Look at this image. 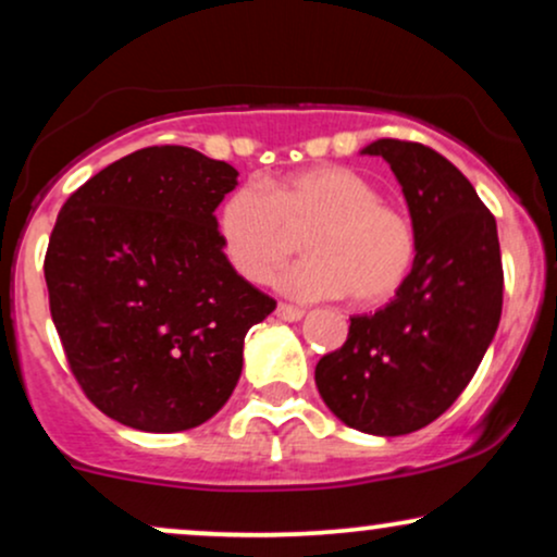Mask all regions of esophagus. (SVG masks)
I'll return each mask as SVG.
<instances>
[{
  "mask_svg": "<svg viewBox=\"0 0 557 557\" xmlns=\"http://www.w3.org/2000/svg\"><path fill=\"white\" fill-rule=\"evenodd\" d=\"M277 319L283 321H300L306 317V311L300 306H290V304H277Z\"/></svg>",
  "mask_w": 557,
  "mask_h": 557,
  "instance_id": "34e87169",
  "label": "esophagus"
}]
</instances>
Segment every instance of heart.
<instances>
[{
  "label": "heart",
  "instance_id": "b5f03b06",
  "mask_svg": "<svg viewBox=\"0 0 557 557\" xmlns=\"http://www.w3.org/2000/svg\"><path fill=\"white\" fill-rule=\"evenodd\" d=\"M306 230L311 257L274 277L287 296L319 300L350 293L355 304L376 306L410 277L418 251L410 218L381 202L376 186L345 165H313L270 186L246 181L218 214L225 259L249 283H267Z\"/></svg>",
  "mask_w": 557,
  "mask_h": 557
}]
</instances>
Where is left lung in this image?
<instances>
[{"mask_svg": "<svg viewBox=\"0 0 557 557\" xmlns=\"http://www.w3.org/2000/svg\"><path fill=\"white\" fill-rule=\"evenodd\" d=\"M392 165L418 253L392 304L352 317L345 345L317 363V386L345 425L371 435L420 431L470 384L504 308L495 218L457 165L420 143L376 139Z\"/></svg>", "mask_w": 557, "mask_h": 557, "instance_id": "obj_1", "label": "left lung"}]
</instances>
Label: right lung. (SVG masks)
I'll use <instances>...</instances> for the list:
<instances>
[{
	"label": "right lung",
	"mask_w": 557,
	"mask_h": 557,
	"mask_svg": "<svg viewBox=\"0 0 557 557\" xmlns=\"http://www.w3.org/2000/svg\"><path fill=\"white\" fill-rule=\"evenodd\" d=\"M238 171L191 147L132 152L59 212L44 274L85 397L122 425L176 433L231 399L244 337L274 311L225 259L214 210Z\"/></svg>",
	"instance_id": "right-lung-1"
}]
</instances>
